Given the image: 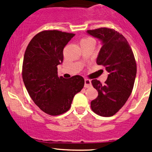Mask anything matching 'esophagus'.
Instances as JSON below:
<instances>
[{
  "label": "esophagus",
  "instance_id": "1",
  "mask_svg": "<svg viewBox=\"0 0 152 152\" xmlns=\"http://www.w3.org/2000/svg\"><path fill=\"white\" fill-rule=\"evenodd\" d=\"M91 87V82L89 79H85V87L86 88H88V87Z\"/></svg>",
  "mask_w": 152,
  "mask_h": 152
}]
</instances>
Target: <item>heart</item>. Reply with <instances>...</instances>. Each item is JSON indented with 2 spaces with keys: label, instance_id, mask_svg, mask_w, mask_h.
<instances>
[{
  "label": "heart",
  "instance_id": "obj_1",
  "mask_svg": "<svg viewBox=\"0 0 152 152\" xmlns=\"http://www.w3.org/2000/svg\"><path fill=\"white\" fill-rule=\"evenodd\" d=\"M86 39H82V41H83V40H86Z\"/></svg>",
  "mask_w": 152,
  "mask_h": 152
}]
</instances>
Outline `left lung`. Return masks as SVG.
Returning a JSON list of instances; mask_svg holds the SVG:
<instances>
[{
	"instance_id": "1",
	"label": "left lung",
	"mask_w": 152,
	"mask_h": 152,
	"mask_svg": "<svg viewBox=\"0 0 152 152\" xmlns=\"http://www.w3.org/2000/svg\"><path fill=\"white\" fill-rule=\"evenodd\" d=\"M87 34L101 41L96 63L103 65L109 73L104 85L97 79L92 80L99 96L90 106L96 114L110 117L125 104L131 95L137 73L135 59L126 38L116 31L100 28L87 31Z\"/></svg>"
}]
</instances>
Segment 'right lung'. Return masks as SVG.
<instances>
[{
	"label": "right lung",
	"mask_w": 152,
	"mask_h": 152,
	"mask_svg": "<svg viewBox=\"0 0 152 152\" xmlns=\"http://www.w3.org/2000/svg\"><path fill=\"white\" fill-rule=\"evenodd\" d=\"M74 36L60 31H43L32 38L24 54L22 74L26 88L35 104L50 115L67 112L85 85L79 75L67 79L58 76L64 48Z\"/></svg>",
	"instance_id": "obj_1"
}]
</instances>
